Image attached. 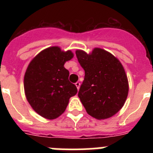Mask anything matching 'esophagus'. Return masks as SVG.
<instances>
[{
    "label": "esophagus",
    "mask_w": 153,
    "mask_h": 153,
    "mask_svg": "<svg viewBox=\"0 0 153 153\" xmlns=\"http://www.w3.org/2000/svg\"><path fill=\"white\" fill-rule=\"evenodd\" d=\"M75 85H76V86L77 90H79V86H80V83H79V82H76V83H75Z\"/></svg>",
    "instance_id": "1"
}]
</instances>
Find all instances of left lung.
I'll list each match as a JSON object with an SVG mask.
<instances>
[{
    "mask_svg": "<svg viewBox=\"0 0 153 153\" xmlns=\"http://www.w3.org/2000/svg\"><path fill=\"white\" fill-rule=\"evenodd\" d=\"M76 55L85 71L78 97L86 111L97 120L114 116L123 106L129 92L122 63L101 48H94L90 53L77 50Z\"/></svg>",
    "mask_w": 153,
    "mask_h": 153,
    "instance_id": "8db88e82",
    "label": "left lung"
}]
</instances>
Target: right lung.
I'll use <instances>...</instances> for the list:
<instances>
[{
  "mask_svg": "<svg viewBox=\"0 0 153 153\" xmlns=\"http://www.w3.org/2000/svg\"><path fill=\"white\" fill-rule=\"evenodd\" d=\"M74 57L72 51L51 47L36 55L24 75V92L36 113L47 120L57 118L65 111L69 100L77 93L69 81L65 63Z\"/></svg>",
  "mask_w": 153,
  "mask_h": 153,
  "instance_id": "obj_1",
  "label": "right lung"
}]
</instances>
